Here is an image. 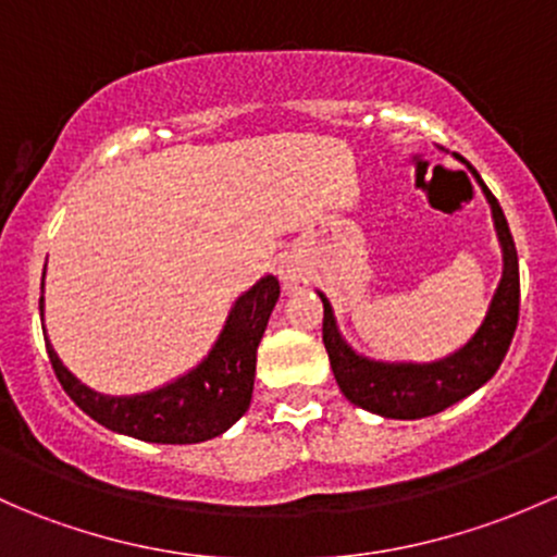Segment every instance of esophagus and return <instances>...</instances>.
Instances as JSON below:
<instances>
[{"label":"esophagus","instance_id":"1","mask_svg":"<svg viewBox=\"0 0 557 557\" xmlns=\"http://www.w3.org/2000/svg\"><path fill=\"white\" fill-rule=\"evenodd\" d=\"M277 274H280V280H283L285 288H301V285L307 283V274H304L301 263H298L296 259H290V256L288 259L280 261Z\"/></svg>","mask_w":557,"mask_h":557}]
</instances>
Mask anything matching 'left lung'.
Here are the masks:
<instances>
[{"mask_svg": "<svg viewBox=\"0 0 557 557\" xmlns=\"http://www.w3.org/2000/svg\"><path fill=\"white\" fill-rule=\"evenodd\" d=\"M475 178L483 186L485 200L491 202L494 226L499 234L502 253H505V272H502L499 288H496L483 325L459 352L448 355L446 360L426 362V366L366 360V357L355 355L338 336L331 304L320 294L323 298V344L327 349V360H331L338 389L355 406L386 419L432 417V413L446 411L448 406L472 395L478 386H483L494 376L496 368L505 360L520 312L518 253H515L510 226H507L499 202L491 195L488 186L480 181L478 173Z\"/></svg>", "mask_w": 557, "mask_h": 557, "instance_id": "1", "label": "left lung"}]
</instances>
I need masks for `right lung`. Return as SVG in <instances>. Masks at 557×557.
Listing matches in <instances>:
<instances>
[{
  "mask_svg": "<svg viewBox=\"0 0 557 557\" xmlns=\"http://www.w3.org/2000/svg\"><path fill=\"white\" fill-rule=\"evenodd\" d=\"M45 288V277H42ZM280 296L277 277L267 274L237 298L221 338L200 366L178 382L136 397H103L63 368L47 344L52 371L66 395L98 424L146 443L189 446L221 435L248 411L253 395L256 349ZM45 298H39L42 309Z\"/></svg>",
  "mask_w": 557,
  "mask_h": 557,
  "instance_id": "1",
  "label": "right lung"
}]
</instances>
